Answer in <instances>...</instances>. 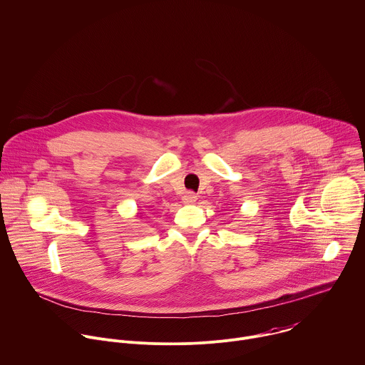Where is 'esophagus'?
<instances>
[{
	"instance_id": "34e87169",
	"label": "esophagus",
	"mask_w": 365,
	"mask_h": 365,
	"mask_svg": "<svg viewBox=\"0 0 365 365\" xmlns=\"http://www.w3.org/2000/svg\"><path fill=\"white\" fill-rule=\"evenodd\" d=\"M197 201V195L194 194V192H191V191H188L184 197H182V202L184 204H194Z\"/></svg>"
}]
</instances>
